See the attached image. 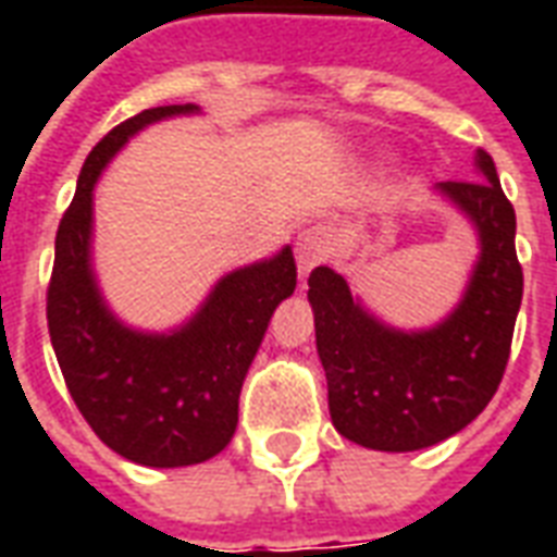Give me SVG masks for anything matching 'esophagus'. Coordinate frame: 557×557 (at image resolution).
<instances>
[{
	"instance_id": "34e87169",
	"label": "esophagus",
	"mask_w": 557,
	"mask_h": 557,
	"mask_svg": "<svg viewBox=\"0 0 557 557\" xmlns=\"http://www.w3.org/2000/svg\"><path fill=\"white\" fill-rule=\"evenodd\" d=\"M332 251V231L326 225H312L306 227L304 234L297 236V271H300V277H309V271L314 265H321Z\"/></svg>"
}]
</instances>
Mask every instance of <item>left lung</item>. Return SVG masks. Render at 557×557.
<instances>
[{"mask_svg":"<svg viewBox=\"0 0 557 557\" xmlns=\"http://www.w3.org/2000/svg\"><path fill=\"white\" fill-rule=\"evenodd\" d=\"M480 182L433 190L471 222L474 271L454 312L431 330H396L352 297L330 265L309 274L314 341L326 370L332 424L372 450L431 448L471 424L500 387L523 300L515 208L492 156L476 150Z\"/></svg>","mask_w":557,"mask_h":557,"instance_id":"left-lung-1","label":"left lung"}]
</instances>
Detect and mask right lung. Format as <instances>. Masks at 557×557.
Segmentation results:
<instances>
[{
  "mask_svg": "<svg viewBox=\"0 0 557 557\" xmlns=\"http://www.w3.org/2000/svg\"><path fill=\"white\" fill-rule=\"evenodd\" d=\"M196 112L193 103L144 109L103 135L57 227L48 283V335L74 405L103 445L150 468L196 466L231 442L248 367L274 309L297 286L286 245L269 260L225 274L190 321L170 332L126 326L100 295L91 269L100 173L144 126Z\"/></svg>",
  "mask_w": 557,
  "mask_h": 557,
  "instance_id": "1",
  "label": "right lung"
}]
</instances>
